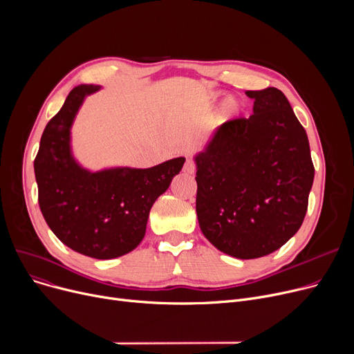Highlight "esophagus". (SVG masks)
I'll use <instances>...</instances> for the list:
<instances>
[{
    "instance_id": "esophagus-1",
    "label": "esophagus",
    "mask_w": 354,
    "mask_h": 354,
    "mask_svg": "<svg viewBox=\"0 0 354 354\" xmlns=\"http://www.w3.org/2000/svg\"><path fill=\"white\" fill-rule=\"evenodd\" d=\"M195 167H196L195 162L192 159H187V162H185V165H183V172L194 174L195 172Z\"/></svg>"
}]
</instances>
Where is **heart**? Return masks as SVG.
I'll use <instances>...</instances> for the list:
<instances>
[{
  "label": "heart",
  "instance_id": "1",
  "mask_svg": "<svg viewBox=\"0 0 354 354\" xmlns=\"http://www.w3.org/2000/svg\"><path fill=\"white\" fill-rule=\"evenodd\" d=\"M239 111H241L239 102L235 100V99H227L224 103L221 104V107L218 110V116L222 120H228V119H232V118L238 116Z\"/></svg>",
  "mask_w": 354,
  "mask_h": 354
}]
</instances>
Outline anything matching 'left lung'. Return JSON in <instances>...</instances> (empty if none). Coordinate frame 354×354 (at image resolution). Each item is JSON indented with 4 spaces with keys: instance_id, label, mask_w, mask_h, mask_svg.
Instances as JSON below:
<instances>
[{
    "instance_id": "1",
    "label": "left lung",
    "mask_w": 354,
    "mask_h": 354,
    "mask_svg": "<svg viewBox=\"0 0 354 354\" xmlns=\"http://www.w3.org/2000/svg\"><path fill=\"white\" fill-rule=\"evenodd\" d=\"M254 115L221 124L196 155V215L219 251L268 255L300 230L314 165L304 127L281 90H248Z\"/></svg>"
}]
</instances>
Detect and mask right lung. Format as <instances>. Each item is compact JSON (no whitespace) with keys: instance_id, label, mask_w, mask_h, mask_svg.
<instances>
[{"instance_id":"obj_1","label":"right lung","mask_w":354,"mask_h":354,"mask_svg":"<svg viewBox=\"0 0 354 354\" xmlns=\"http://www.w3.org/2000/svg\"><path fill=\"white\" fill-rule=\"evenodd\" d=\"M97 90L82 84L68 93L44 129L34 172L39 205L54 235L73 251L110 259L140 244L153 202L169 188L185 158L149 169H83L70 151V127L84 97Z\"/></svg>"}]
</instances>
